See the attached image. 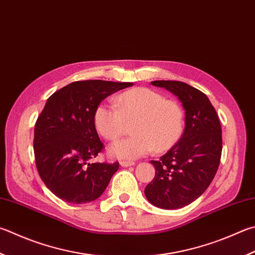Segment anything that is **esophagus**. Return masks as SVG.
Instances as JSON below:
<instances>
[{"label": "esophagus", "instance_id": "1", "mask_svg": "<svg viewBox=\"0 0 255 255\" xmlns=\"http://www.w3.org/2000/svg\"><path fill=\"white\" fill-rule=\"evenodd\" d=\"M135 163H132V161H126V160H123L120 161V166L122 167H130V166H133Z\"/></svg>", "mask_w": 255, "mask_h": 255}]
</instances>
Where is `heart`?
<instances>
[{
    "label": "heart",
    "mask_w": 255,
    "mask_h": 255,
    "mask_svg": "<svg viewBox=\"0 0 255 255\" xmlns=\"http://www.w3.org/2000/svg\"><path fill=\"white\" fill-rule=\"evenodd\" d=\"M135 136L116 141L109 154L119 159H137L156 149L173 148L183 136V108L164 95L149 88H133L116 98V106L101 103L94 114V124L101 136L116 140L126 130L127 122H133Z\"/></svg>",
    "instance_id": "1"
}]
</instances>
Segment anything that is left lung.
Instances as JSON below:
<instances>
[{
  "label": "left lung",
  "instance_id": "1",
  "mask_svg": "<svg viewBox=\"0 0 255 255\" xmlns=\"http://www.w3.org/2000/svg\"><path fill=\"white\" fill-rule=\"evenodd\" d=\"M182 103L185 110L183 136L159 160H151L155 177L145 188L152 205L164 210L184 207L197 200L210 186L219 168L222 129L207 96L182 81L156 80Z\"/></svg>",
  "mask_w": 255,
  "mask_h": 255
}]
</instances>
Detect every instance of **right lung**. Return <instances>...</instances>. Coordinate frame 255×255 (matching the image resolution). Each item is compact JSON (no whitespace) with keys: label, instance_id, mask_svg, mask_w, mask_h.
Returning a JSON list of instances; mask_svg holds the SVG:
<instances>
[{"label":"right lung","instance_id":"1","mask_svg":"<svg viewBox=\"0 0 255 255\" xmlns=\"http://www.w3.org/2000/svg\"><path fill=\"white\" fill-rule=\"evenodd\" d=\"M131 82L76 81L47 100L34 128L35 165L51 192L72 204L98 198L119 164L90 163L104 148L94 124L95 109Z\"/></svg>","mask_w":255,"mask_h":255}]
</instances>
